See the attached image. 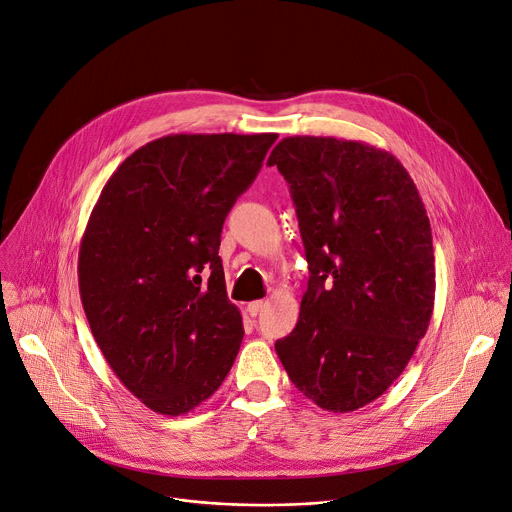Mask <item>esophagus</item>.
Returning <instances> with one entry per match:
<instances>
[{"label": "esophagus", "mask_w": 512, "mask_h": 512, "mask_svg": "<svg viewBox=\"0 0 512 512\" xmlns=\"http://www.w3.org/2000/svg\"><path fill=\"white\" fill-rule=\"evenodd\" d=\"M263 306H265V302H263V300H255V302H249V304H247V312H249L251 316H257V314L263 310Z\"/></svg>", "instance_id": "esophagus-1"}]
</instances>
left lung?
<instances>
[{"label":"left lung","instance_id":"obj_1","mask_svg":"<svg viewBox=\"0 0 512 512\" xmlns=\"http://www.w3.org/2000/svg\"><path fill=\"white\" fill-rule=\"evenodd\" d=\"M290 183L308 261L296 329L275 343L314 404L351 412L408 365L435 304L431 222L388 151L333 136H288L271 151Z\"/></svg>","mask_w":512,"mask_h":512}]
</instances>
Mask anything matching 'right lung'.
<instances>
[{
    "label": "right lung",
    "mask_w": 512,
    "mask_h": 512,
    "mask_svg": "<svg viewBox=\"0 0 512 512\" xmlns=\"http://www.w3.org/2000/svg\"><path fill=\"white\" fill-rule=\"evenodd\" d=\"M275 138H157L122 161L91 210L77 265L83 310L118 380L159 414L202 404L235 363L245 331L226 296L220 232Z\"/></svg>",
    "instance_id": "right-lung-1"
}]
</instances>
